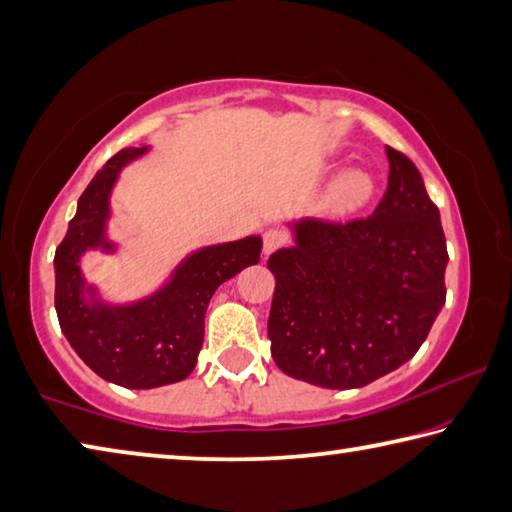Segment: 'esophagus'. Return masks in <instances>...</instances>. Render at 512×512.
I'll return each instance as SVG.
<instances>
[{
  "label": "esophagus",
  "instance_id": "esophagus-1",
  "mask_svg": "<svg viewBox=\"0 0 512 512\" xmlns=\"http://www.w3.org/2000/svg\"><path fill=\"white\" fill-rule=\"evenodd\" d=\"M287 235H284V232H280V230H266V235H264V255H271V253H275L277 248H282V246H287Z\"/></svg>",
  "mask_w": 512,
  "mask_h": 512
}]
</instances>
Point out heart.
<instances>
[{
	"label": "heart",
	"instance_id": "obj_1",
	"mask_svg": "<svg viewBox=\"0 0 512 512\" xmlns=\"http://www.w3.org/2000/svg\"><path fill=\"white\" fill-rule=\"evenodd\" d=\"M375 194V178L368 171L350 169L334 180L323 198V207L329 214L343 216L361 210Z\"/></svg>",
	"mask_w": 512,
	"mask_h": 512
}]
</instances>
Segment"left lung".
<instances>
[{
	"instance_id": "left-lung-1",
	"label": "left lung",
	"mask_w": 512,
	"mask_h": 512,
	"mask_svg": "<svg viewBox=\"0 0 512 512\" xmlns=\"http://www.w3.org/2000/svg\"><path fill=\"white\" fill-rule=\"evenodd\" d=\"M388 187L366 219L293 223L268 257L277 368L323 388H361L409 361L445 305L447 244L420 171L386 146Z\"/></svg>"
}]
</instances>
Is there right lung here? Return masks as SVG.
Returning a JSON list of instances; mask_svg holds the SVG:
<instances>
[{
    "instance_id": "add662e5",
    "label": "right lung",
    "mask_w": 512,
    "mask_h": 512,
    "mask_svg": "<svg viewBox=\"0 0 512 512\" xmlns=\"http://www.w3.org/2000/svg\"><path fill=\"white\" fill-rule=\"evenodd\" d=\"M142 153L146 146L124 149L97 171L54 257L60 329L99 377L124 388H158L185 379L203 348L205 311L214 291L257 264L262 253L259 237L207 246L189 255L153 296L121 307L101 302L85 287L79 262L90 248H115L106 239L110 189L121 167Z\"/></svg>"
}]
</instances>
